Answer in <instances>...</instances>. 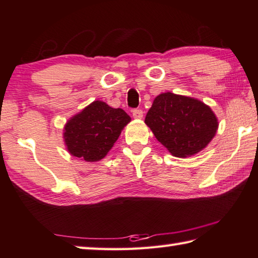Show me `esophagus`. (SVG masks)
Wrapping results in <instances>:
<instances>
[{"mask_svg":"<svg viewBox=\"0 0 258 258\" xmlns=\"http://www.w3.org/2000/svg\"><path fill=\"white\" fill-rule=\"evenodd\" d=\"M132 113H133L134 118H137V119H141L143 117V111L141 110V109H133Z\"/></svg>","mask_w":258,"mask_h":258,"instance_id":"esophagus-1","label":"esophagus"}]
</instances>
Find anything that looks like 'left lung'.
Instances as JSON below:
<instances>
[{
    "label": "left lung",
    "instance_id": "obj_1",
    "mask_svg": "<svg viewBox=\"0 0 258 258\" xmlns=\"http://www.w3.org/2000/svg\"><path fill=\"white\" fill-rule=\"evenodd\" d=\"M145 121L161 145L182 158L203 150L218 126L206 104L171 92L159 94L154 100Z\"/></svg>",
    "mask_w": 258,
    "mask_h": 258
}]
</instances>
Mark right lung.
<instances>
[{
    "label": "right lung",
    "mask_w": 258,
    "mask_h": 258,
    "mask_svg": "<svg viewBox=\"0 0 258 258\" xmlns=\"http://www.w3.org/2000/svg\"><path fill=\"white\" fill-rule=\"evenodd\" d=\"M130 120L131 117L123 109L94 101L68 120L63 133L67 149L86 161L102 159Z\"/></svg>",
    "instance_id": "right-lung-1"
}]
</instances>
